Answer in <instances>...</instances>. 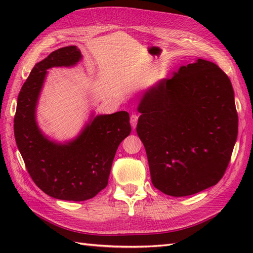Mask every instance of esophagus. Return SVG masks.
I'll return each mask as SVG.
<instances>
[{"instance_id":"1","label":"esophagus","mask_w":253,"mask_h":253,"mask_svg":"<svg viewBox=\"0 0 253 253\" xmlns=\"http://www.w3.org/2000/svg\"><path fill=\"white\" fill-rule=\"evenodd\" d=\"M137 122H138V115L137 114H132L130 116V125H131V127L133 128V129H135L136 126H137Z\"/></svg>"}]
</instances>
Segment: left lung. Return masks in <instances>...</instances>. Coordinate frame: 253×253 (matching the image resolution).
<instances>
[{
  "mask_svg": "<svg viewBox=\"0 0 253 253\" xmlns=\"http://www.w3.org/2000/svg\"><path fill=\"white\" fill-rule=\"evenodd\" d=\"M137 133L146 148L153 186L186 197L216 185L238 133L233 85L202 58L146 90Z\"/></svg>",
  "mask_w": 253,
  "mask_h": 253,
  "instance_id": "8db88e82",
  "label": "left lung"
}]
</instances>
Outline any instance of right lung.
Returning a JSON list of instances; mask_svg holds the SVG:
<instances>
[{
    "label": "right lung",
    "instance_id": "add662e5",
    "mask_svg": "<svg viewBox=\"0 0 253 253\" xmlns=\"http://www.w3.org/2000/svg\"><path fill=\"white\" fill-rule=\"evenodd\" d=\"M82 58L78 47L71 45L37 63L20 89L14 118L16 143L32 180L47 196L66 201L88 200L104 189L116 150L131 131L125 111L92 113L79 135L64 143L41 131L36 109L47 69L72 67Z\"/></svg>",
    "mask_w": 253,
    "mask_h": 253
}]
</instances>
